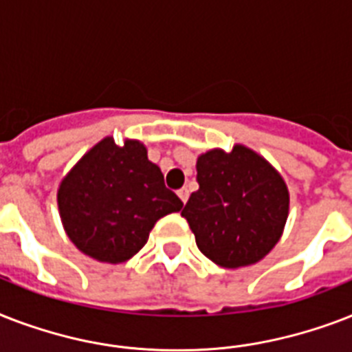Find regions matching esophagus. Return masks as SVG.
<instances>
[{"mask_svg":"<svg viewBox=\"0 0 352 352\" xmlns=\"http://www.w3.org/2000/svg\"><path fill=\"white\" fill-rule=\"evenodd\" d=\"M177 195H179V197H181L182 203H186L188 197H190V192H188V188H181V190H179V192H177Z\"/></svg>","mask_w":352,"mask_h":352,"instance_id":"esophagus-1","label":"esophagus"}]
</instances>
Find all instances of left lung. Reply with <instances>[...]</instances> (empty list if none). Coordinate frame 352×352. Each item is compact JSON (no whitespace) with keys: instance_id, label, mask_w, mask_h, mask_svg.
<instances>
[{"instance_id":"8db88e82","label":"left lung","mask_w":352,"mask_h":352,"mask_svg":"<svg viewBox=\"0 0 352 352\" xmlns=\"http://www.w3.org/2000/svg\"><path fill=\"white\" fill-rule=\"evenodd\" d=\"M199 190L182 210L199 250L225 268L267 256L289 215V190L278 171L245 146L197 159Z\"/></svg>"}]
</instances>
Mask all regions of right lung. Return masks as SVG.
<instances>
[{
    "mask_svg": "<svg viewBox=\"0 0 352 352\" xmlns=\"http://www.w3.org/2000/svg\"><path fill=\"white\" fill-rule=\"evenodd\" d=\"M63 228L78 250L104 263L135 256L160 217L182 201L138 140L104 138L82 157L58 190Z\"/></svg>",
    "mask_w": 352,
    "mask_h": 352,
    "instance_id": "obj_1",
    "label": "right lung"
}]
</instances>
